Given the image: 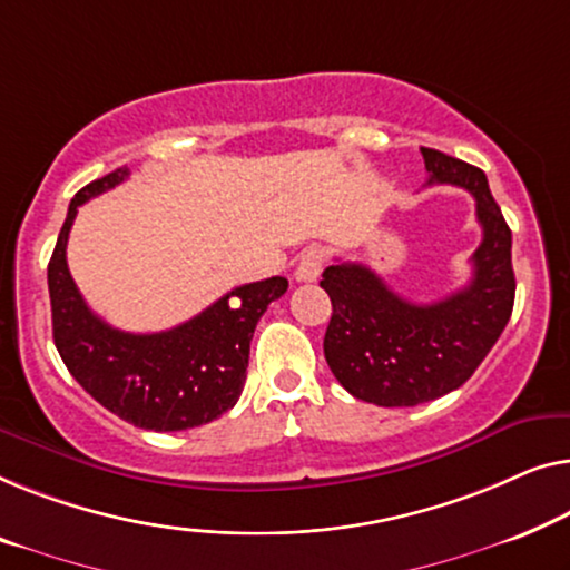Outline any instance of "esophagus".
Listing matches in <instances>:
<instances>
[{
  "label": "esophagus",
  "instance_id": "esophagus-1",
  "mask_svg": "<svg viewBox=\"0 0 570 570\" xmlns=\"http://www.w3.org/2000/svg\"><path fill=\"white\" fill-rule=\"evenodd\" d=\"M324 262L326 257L321 249H305L298 259V267H295V279L298 283H313V279H318Z\"/></svg>",
  "mask_w": 570,
  "mask_h": 570
}]
</instances>
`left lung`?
<instances>
[{
	"label": "left lung",
	"mask_w": 570,
	"mask_h": 570,
	"mask_svg": "<svg viewBox=\"0 0 570 570\" xmlns=\"http://www.w3.org/2000/svg\"><path fill=\"white\" fill-rule=\"evenodd\" d=\"M426 185H458L475 197L483 242L473 254V279L448 298L403 301L360 262L324 269L332 298L324 354L336 381L375 406H419L455 391L475 373L509 324L517 279L511 230L478 167L436 148H422Z\"/></svg>",
	"instance_id": "obj_1"
}]
</instances>
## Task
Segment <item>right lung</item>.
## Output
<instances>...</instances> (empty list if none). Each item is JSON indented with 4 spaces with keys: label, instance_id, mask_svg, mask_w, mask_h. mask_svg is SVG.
I'll return each instance as SVG.
<instances>
[{
    "label": "right lung",
    "instance_id": "obj_1",
    "mask_svg": "<svg viewBox=\"0 0 570 570\" xmlns=\"http://www.w3.org/2000/svg\"><path fill=\"white\" fill-rule=\"evenodd\" d=\"M128 175V167H120L73 195L48 262L53 342L77 383L122 422L151 432H183L236 406L254 328L267 305L287 291V279L269 277L234 287L169 332L130 334L105 324L71 279L66 242L79 205Z\"/></svg>",
    "mask_w": 570,
    "mask_h": 570
}]
</instances>
